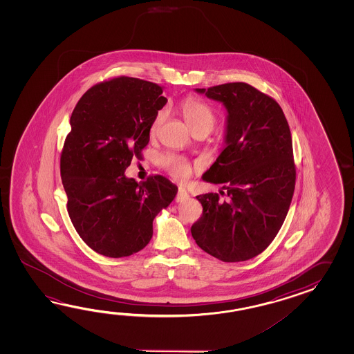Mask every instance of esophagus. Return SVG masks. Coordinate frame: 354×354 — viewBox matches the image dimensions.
I'll use <instances>...</instances> for the list:
<instances>
[{
    "instance_id": "obj_1",
    "label": "esophagus",
    "mask_w": 354,
    "mask_h": 354,
    "mask_svg": "<svg viewBox=\"0 0 354 354\" xmlns=\"http://www.w3.org/2000/svg\"><path fill=\"white\" fill-rule=\"evenodd\" d=\"M189 198V195L186 192L185 188H178V192H177V197H176V201L177 203H185Z\"/></svg>"
}]
</instances>
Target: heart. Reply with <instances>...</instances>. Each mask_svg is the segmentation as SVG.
<instances>
[{"label": "heart", "instance_id": "obj_1", "mask_svg": "<svg viewBox=\"0 0 354 354\" xmlns=\"http://www.w3.org/2000/svg\"><path fill=\"white\" fill-rule=\"evenodd\" d=\"M182 113L191 130L197 128H214L215 115L212 113V110L206 104H203L196 98H187L182 104ZM163 119H165V111H158L151 122V133H156L158 130L160 124L163 122ZM158 163L177 180H186L192 172V167L187 160L171 153L160 156Z\"/></svg>", "mask_w": 354, "mask_h": 354}]
</instances>
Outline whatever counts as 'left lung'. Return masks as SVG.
<instances>
[{"label":"left lung","mask_w":354,"mask_h":354,"mask_svg":"<svg viewBox=\"0 0 354 354\" xmlns=\"http://www.w3.org/2000/svg\"><path fill=\"white\" fill-rule=\"evenodd\" d=\"M195 91L227 113L225 149L203 180L221 185L229 200L212 192L196 196L203 216L191 233L200 248L223 262L248 261L276 238L294 196L290 127L281 106L248 83Z\"/></svg>","instance_id":"8db88e82"}]
</instances>
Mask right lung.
Wrapping results in <instances>:
<instances>
[{"label":"right lung","instance_id":"add662e5","mask_svg":"<svg viewBox=\"0 0 354 354\" xmlns=\"http://www.w3.org/2000/svg\"><path fill=\"white\" fill-rule=\"evenodd\" d=\"M163 88L133 77L91 87L71 116L60 156L67 210L82 241L98 254L121 258L151 241L153 220L177 195L163 176L139 183L125 176L142 158L156 115L167 104Z\"/></svg>","mask_w":354,"mask_h":354}]
</instances>
